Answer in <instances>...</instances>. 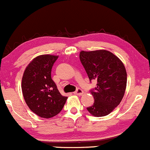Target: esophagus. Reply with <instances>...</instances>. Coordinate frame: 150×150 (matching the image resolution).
<instances>
[{
  "label": "esophagus",
  "instance_id": "esophagus-1",
  "mask_svg": "<svg viewBox=\"0 0 150 150\" xmlns=\"http://www.w3.org/2000/svg\"><path fill=\"white\" fill-rule=\"evenodd\" d=\"M83 90L81 89H77L75 92H74V94H76V95H82V94H83Z\"/></svg>",
  "mask_w": 150,
  "mask_h": 150
}]
</instances>
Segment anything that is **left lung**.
Wrapping results in <instances>:
<instances>
[{"label":"left lung","mask_w":150,"mask_h":150,"mask_svg":"<svg viewBox=\"0 0 150 150\" xmlns=\"http://www.w3.org/2000/svg\"><path fill=\"white\" fill-rule=\"evenodd\" d=\"M80 60L89 81H97V87L90 91L94 102L87 111L96 117L109 114L120 103L126 88L127 73L123 62L106 50L82 51Z\"/></svg>","instance_id":"left-lung-1"}]
</instances>
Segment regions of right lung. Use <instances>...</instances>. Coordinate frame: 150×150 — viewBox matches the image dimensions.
<instances>
[{"mask_svg":"<svg viewBox=\"0 0 150 150\" xmlns=\"http://www.w3.org/2000/svg\"><path fill=\"white\" fill-rule=\"evenodd\" d=\"M58 56L34 58L24 72L22 91L26 104L37 116L49 118L61 112L68 97L62 96L51 79V69Z\"/></svg>","mask_w":150,"mask_h":150,"instance_id":"1","label":"right lung"}]
</instances>
